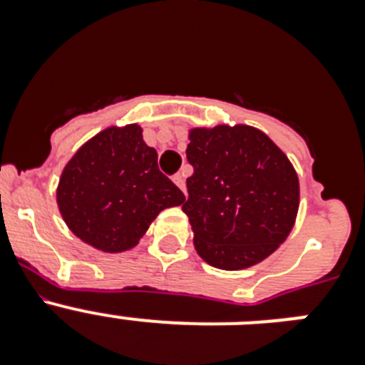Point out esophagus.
Returning <instances> with one entry per match:
<instances>
[{
    "label": "esophagus",
    "mask_w": 365,
    "mask_h": 365,
    "mask_svg": "<svg viewBox=\"0 0 365 365\" xmlns=\"http://www.w3.org/2000/svg\"><path fill=\"white\" fill-rule=\"evenodd\" d=\"M173 182H175L177 186H179L182 192H186V182H185V173H177L175 177H173Z\"/></svg>",
    "instance_id": "obj_1"
}]
</instances>
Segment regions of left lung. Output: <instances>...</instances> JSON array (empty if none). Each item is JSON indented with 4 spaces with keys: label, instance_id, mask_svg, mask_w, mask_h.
I'll list each match as a JSON object with an SVG mask.
<instances>
[{
    "label": "left lung",
    "instance_id": "left-lung-1",
    "mask_svg": "<svg viewBox=\"0 0 365 365\" xmlns=\"http://www.w3.org/2000/svg\"><path fill=\"white\" fill-rule=\"evenodd\" d=\"M182 212L199 256L222 270L252 267L292 230L299 205L294 168L276 144L250 125L190 131Z\"/></svg>",
    "mask_w": 365,
    "mask_h": 365
}]
</instances>
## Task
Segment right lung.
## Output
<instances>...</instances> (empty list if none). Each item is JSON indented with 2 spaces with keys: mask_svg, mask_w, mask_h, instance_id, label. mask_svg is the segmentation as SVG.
Returning <instances> with one entry per match:
<instances>
[{
  "mask_svg": "<svg viewBox=\"0 0 365 365\" xmlns=\"http://www.w3.org/2000/svg\"><path fill=\"white\" fill-rule=\"evenodd\" d=\"M56 201L67 227L83 243L104 250H130L159 212L185 201L160 173L157 151L137 124L108 128L87 140L63 168Z\"/></svg>",
  "mask_w": 365,
  "mask_h": 365,
  "instance_id": "obj_1",
  "label": "right lung"
}]
</instances>
